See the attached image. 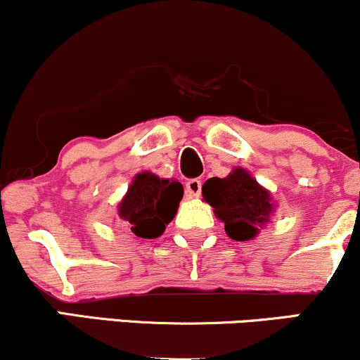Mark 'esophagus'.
Listing matches in <instances>:
<instances>
[{
    "instance_id": "obj_1",
    "label": "esophagus",
    "mask_w": 360,
    "mask_h": 360,
    "mask_svg": "<svg viewBox=\"0 0 360 360\" xmlns=\"http://www.w3.org/2000/svg\"><path fill=\"white\" fill-rule=\"evenodd\" d=\"M186 193L189 198H198L201 193V181L200 179H189L186 183Z\"/></svg>"
}]
</instances>
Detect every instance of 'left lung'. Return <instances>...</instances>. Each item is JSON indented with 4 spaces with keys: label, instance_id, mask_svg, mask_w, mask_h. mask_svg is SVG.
I'll use <instances>...</instances> for the list:
<instances>
[{
    "label": "left lung",
    "instance_id": "left-lung-1",
    "mask_svg": "<svg viewBox=\"0 0 360 360\" xmlns=\"http://www.w3.org/2000/svg\"><path fill=\"white\" fill-rule=\"evenodd\" d=\"M201 193L214 217L225 223L226 235L238 242L257 237L278 208L269 189L243 167H233L225 177H212Z\"/></svg>",
    "mask_w": 360,
    "mask_h": 360
}]
</instances>
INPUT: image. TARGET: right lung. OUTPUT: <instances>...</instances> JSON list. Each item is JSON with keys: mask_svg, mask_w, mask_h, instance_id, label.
<instances>
[{"mask_svg": "<svg viewBox=\"0 0 360 360\" xmlns=\"http://www.w3.org/2000/svg\"><path fill=\"white\" fill-rule=\"evenodd\" d=\"M183 194L179 181L139 172L118 203V217L137 237L157 238L176 217Z\"/></svg>", "mask_w": 360, "mask_h": 360, "instance_id": "obj_1", "label": "right lung"}]
</instances>
